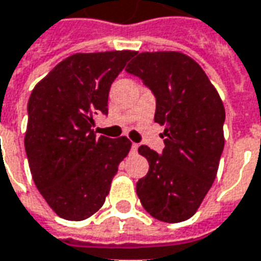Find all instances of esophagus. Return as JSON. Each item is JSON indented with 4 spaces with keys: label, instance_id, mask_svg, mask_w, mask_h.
<instances>
[{
    "label": "esophagus",
    "instance_id": "obj_1",
    "mask_svg": "<svg viewBox=\"0 0 261 261\" xmlns=\"http://www.w3.org/2000/svg\"><path fill=\"white\" fill-rule=\"evenodd\" d=\"M137 149H138V144L133 143V145H131V151H133V152H137Z\"/></svg>",
    "mask_w": 261,
    "mask_h": 261
}]
</instances>
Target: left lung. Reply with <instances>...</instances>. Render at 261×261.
Here are the masks:
<instances>
[{
  "label": "left lung",
  "mask_w": 261,
  "mask_h": 261,
  "mask_svg": "<svg viewBox=\"0 0 261 261\" xmlns=\"http://www.w3.org/2000/svg\"><path fill=\"white\" fill-rule=\"evenodd\" d=\"M125 70L155 94L154 120L165 127L162 155L147 145L148 174L137 182L144 209L178 223L194 216L218 174L225 147V107L203 69L182 52L138 54Z\"/></svg>",
  "instance_id": "1"
}]
</instances>
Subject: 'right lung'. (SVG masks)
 <instances>
[{
    "instance_id": "obj_1",
    "label": "right lung",
    "mask_w": 261,
    "mask_h": 261,
    "mask_svg": "<svg viewBox=\"0 0 261 261\" xmlns=\"http://www.w3.org/2000/svg\"><path fill=\"white\" fill-rule=\"evenodd\" d=\"M134 50L74 54L36 83L28 101L25 151L32 179L58 216L83 220L99 211L127 137H96L97 113L107 114L110 86Z\"/></svg>"
}]
</instances>
